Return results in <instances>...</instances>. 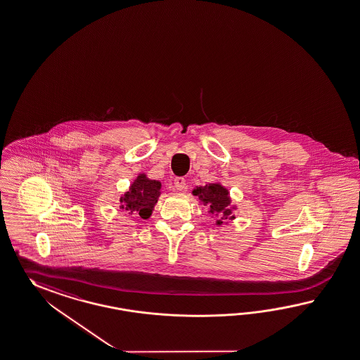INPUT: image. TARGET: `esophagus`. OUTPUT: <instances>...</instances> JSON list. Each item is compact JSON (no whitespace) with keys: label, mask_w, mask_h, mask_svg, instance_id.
I'll return each instance as SVG.
<instances>
[{"label":"esophagus","mask_w":360,"mask_h":360,"mask_svg":"<svg viewBox=\"0 0 360 360\" xmlns=\"http://www.w3.org/2000/svg\"><path fill=\"white\" fill-rule=\"evenodd\" d=\"M174 184H176V190H179V191H182L186 188V179H184V176H176V179H174Z\"/></svg>","instance_id":"34e87169"}]
</instances>
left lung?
Wrapping results in <instances>:
<instances>
[{"instance_id":"8db88e82","label":"left lung","mask_w":360,"mask_h":360,"mask_svg":"<svg viewBox=\"0 0 360 360\" xmlns=\"http://www.w3.org/2000/svg\"><path fill=\"white\" fill-rule=\"evenodd\" d=\"M193 195L199 196V199L210 207V213L213 214H219L228 219V216L231 214V210L229 208L230 205V198H229L228 190L222 187L219 184H211L204 186V187H196L193 191ZM234 219V216L231 217ZM222 221H217V225H221Z\"/></svg>"}]
</instances>
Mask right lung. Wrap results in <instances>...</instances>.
I'll list each match as a JSON object with an SVG mask.
<instances>
[{
	"label": "right lung",
	"instance_id": "add662e5",
	"mask_svg": "<svg viewBox=\"0 0 360 360\" xmlns=\"http://www.w3.org/2000/svg\"><path fill=\"white\" fill-rule=\"evenodd\" d=\"M161 182L148 179L141 174L131 184L130 191L121 198V208L129 213L139 214L141 219H148L161 193Z\"/></svg>",
	"mask_w": 360,
	"mask_h": 360
}]
</instances>
